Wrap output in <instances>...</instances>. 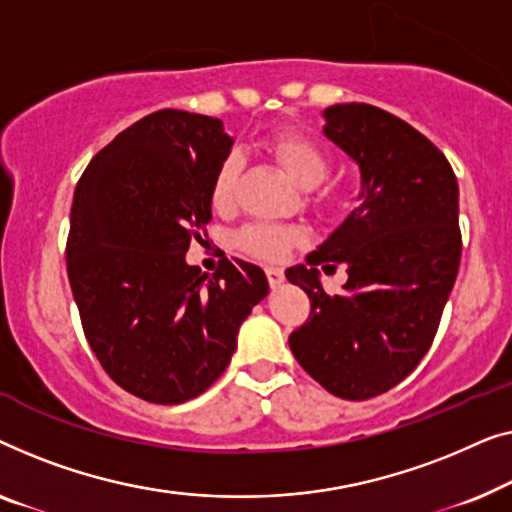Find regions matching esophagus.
<instances>
[{
  "label": "esophagus",
  "mask_w": 512,
  "mask_h": 512,
  "mask_svg": "<svg viewBox=\"0 0 512 512\" xmlns=\"http://www.w3.org/2000/svg\"><path fill=\"white\" fill-rule=\"evenodd\" d=\"M264 273H266V280H269L271 287L280 285V283H283V278H285V271L280 269V266H266Z\"/></svg>",
  "instance_id": "esophagus-1"
}]
</instances>
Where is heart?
Segmentation results:
<instances>
[{"mask_svg":"<svg viewBox=\"0 0 512 512\" xmlns=\"http://www.w3.org/2000/svg\"><path fill=\"white\" fill-rule=\"evenodd\" d=\"M266 150H269V155L285 169V174L294 183L308 190L306 204L313 213H318L320 218H334V215L343 211L345 201H348L343 190H338L334 185L325 187V190H313V187L327 181V176L331 174V164H334L329 150L318 139L297 132V129H285V132H276L266 139ZM239 174L241 164L234 155L225 157L218 164L211 178V190H208V199H211L215 211L225 213L234 206ZM297 241L299 234L294 229L264 225V222L243 227L234 236V246L239 253L264 259V262L283 259L287 250Z\"/></svg>","mask_w":512,"mask_h":512,"instance_id":"obj_1","label":"heart"}]
</instances>
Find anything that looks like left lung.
<instances>
[{
    "mask_svg": "<svg viewBox=\"0 0 512 512\" xmlns=\"http://www.w3.org/2000/svg\"><path fill=\"white\" fill-rule=\"evenodd\" d=\"M325 118V134L362 167L364 201L285 271L311 299L290 350L334 397L364 401L399 385L434 341L462 259L459 187L448 157L397 115L336 104ZM341 263L346 292L327 295L317 266Z\"/></svg>",
    "mask_w": 512,
    "mask_h": 512,
    "instance_id": "8db88e82",
    "label": "left lung"
}]
</instances>
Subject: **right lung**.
I'll return each mask as SVG.
<instances>
[{
    "label": "right lung",
    "instance_id": "right-lung-1",
    "mask_svg": "<svg viewBox=\"0 0 512 512\" xmlns=\"http://www.w3.org/2000/svg\"><path fill=\"white\" fill-rule=\"evenodd\" d=\"M232 139L222 120L162 109L92 157L78 178L67 273L92 352L113 383L150 403L199 397L227 369L236 334L266 297L264 271L185 264L211 220V178Z\"/></svg>",
    "mask_w": 512,
    "mask_h": 512
}]
</instances>
